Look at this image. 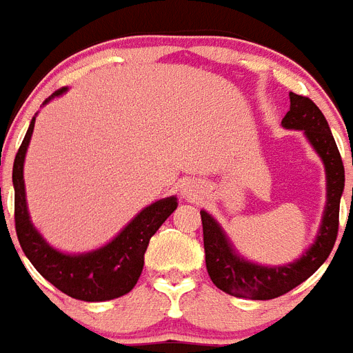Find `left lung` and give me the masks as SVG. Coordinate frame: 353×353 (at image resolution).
Here are the masks:
<instances>
[{"label":"left lung","instance_id":"8db88e82","mask_svg":"<svg viewBox=\"0 0 353 353\" xmlns=\"http://www.w3.org/2000/svg\"><path fill=\"white\" fill-rule=\"evenodd\" d=\"M283 125L286 129H303L310 143L323 159L328 180V202L324 210L323 224L314 246L297 262L266 268L252 264L236 255L215 219H211L205 211H200L208 273L216 288L233 297L268 301L288 293L323 266L337 239L341 194L345 190V165L328 122L319 107L310 98L290 92V111L283 118Z\"/></svg>","mask_w":353,"mask_h":353}]
</instances>
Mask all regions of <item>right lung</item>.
<instances>
[{"instance_id":"obj_1","label":"right lung","mask_w":353,"mask_h":353,"mask_svg":"<svg viewBox=\"0 0 353 353\" xmlns=\"http://www.w3.org/2000/svg\"><path fill=\"white\" fill-rule=\"evenodd\" d=\"M65 87L49 97H60ZM49 100H45V103ZM34 118L14 159V224L19 246L36 270L52 286L72 299L87 303L111 301L131 292L143 268V253L148 250L149 239L157 233L171 213L176 210V199L169 196L154 202L140 211L120 235L107 246L85 255H65L56 252L41 239L30 224L27 202H25L23 162L25 153L32 137ZM1 191V190H0ZM1 200V193H0Z\"/></svg>"}]
</instances>
